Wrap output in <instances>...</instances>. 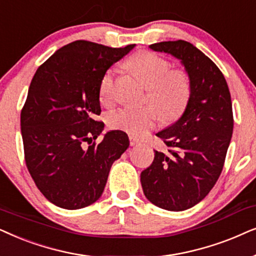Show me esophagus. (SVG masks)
I'll return each instance as SVG.
<instances>
[{
  "mask_svg": "<svg viewBox=\"0 0 256 256\" xmlns=\"http://www.w3.org/2000/svg\"><path fill=\"white\" fill-rule=\"evenodd\" d=\"M137 144H139L138 139H136L134 137H132V136H130V145L131 146H134V145H137Z\"/></svg>",
  "mask_w": 256,
  "mask_h": 256,
  "instance_id": "esophagus-1",
  "label": "esophagus"
}]
</instances>
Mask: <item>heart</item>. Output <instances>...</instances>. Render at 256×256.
I'll use <instances>...</instances> for the list:
<instances>
[{"label":"heart","mask_w":256,"mask_h":256,"mask_svg":"<svg viewBox=\"0 0 256 256\" xmlns=\"http://www.w3.org/2000/svg\"><path fill=\"white\" fill-rule=\"evenodd\" d=\"M128 66L142 80L148 90V100L162 112L164 118L174 119L185 110L190 96V82L180 69H170V63L158 54L142 51L132 56ZM116 97L114 70L104 74L100 84V100L110 105ZM159 120L158 112L152 106L142 108H124L108 114V125L140 138L154 128Z\"/></svg>","instance_id":"b5f03b06"}]
</instances>
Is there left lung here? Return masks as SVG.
<instances>
[{
  "label": "left lung",
  "instance_id": "1",
  "mask_svg": "<svg viewBox=\"0 0 256 256\" xmlns=\"http://www.w3.org/2000/svg\"><path fill=\"white\" fill-rule=\"evenodd\" d=\"M150 48L180 60L190 82L182 116L156 134L168 153L154 151L140 174L153 205L179 212L202 202L221 174L234 125L230 94L219 68L193 44L179 40Z\"/></svg>",
  "mask_w": 256,
  "mask_h": 256
}]
</instances>
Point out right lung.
<instances>
[{"mask_svg": "<svg viewBox=\"0 0 256 256\" xmlns=\"http://www.w3.org/2000/svg\"><path fill=\"white\" fill-rule=\"evenodd\" d=\"M136 44L110 48L74 40L49 57L30 83L21 111V132L28 171L54 205L78 210L96 202L114 160L130 145L125 132L104 130L100 84L112 64Z\"/></svg>", "mask_w": 256, "mask_h": 256, "instance_id": "obj_1", "label": "right lung"}]
</instances>
